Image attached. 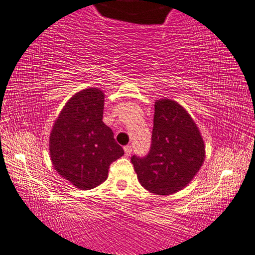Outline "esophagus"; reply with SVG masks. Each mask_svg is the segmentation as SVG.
Returning <instances> with one entry per match:
<instances>
[{"instance_id":"1","label":"esophagus","mask_w":255,"mask_h":255,"mask_svg":"<svg viewBox=\"0 0 255 255\" xmlns=\"http://www.w3.org/2000/svg\"><path fill=\"white\" fill-rule=\"evenodd\" d=\"M124 151H125V154H127L128 156L131 155V152H132V146H130V144H128V146H125V147H124Z\"/></svg>"}]
</instances>
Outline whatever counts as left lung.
<instances>
[{
  "mask_svg": "<svg viewBox=\"0 0 255 255\" xmlns=\"http://www.w3.org/2000/svg\"><path fill=\"white\" fill-rule=\"evenodd\" d=\"M204 158V141L186 109L171 99L156 101L149 152L131 157L141 186L156 195L177 193L197 174Z\"/></svg>",
  "mask_w": 255,
  "mask_h": 255,
  "instance_id": "obj_1",
  "label": "left lung"
}]
</instances>
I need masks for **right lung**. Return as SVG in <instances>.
<instances>
[{
    "mask_svg": "<svg viewBox=\"0 0 255 255\" xmlns=\"http://www.w3.org/2000/svg\"><path fill=\"white\" fill-rule=\"evenodd\" d=\"M105 95L90 88L62 108L50 134L53 167L78 189H92L108 177L109 165L124 155L112 128L103 122Z\"/></svg>",
    "mask_w": 255,
    "mask_h": 255,
    "instance_id": "add662e5",
    "label": "right lung"
}]
</instances>
